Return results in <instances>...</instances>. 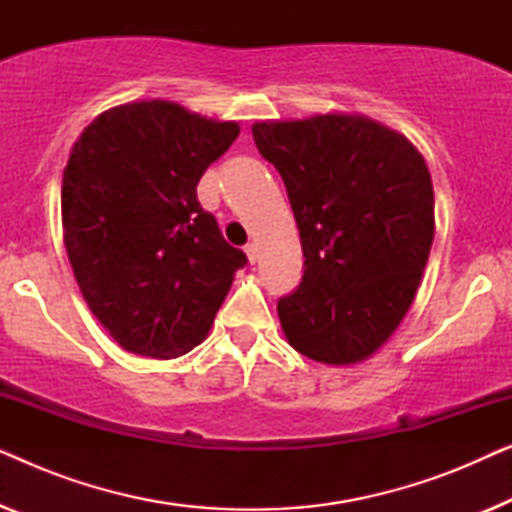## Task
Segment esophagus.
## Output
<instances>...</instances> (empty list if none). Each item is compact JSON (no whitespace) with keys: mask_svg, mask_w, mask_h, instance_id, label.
I'll return each mask as SVG.
<instances>
[{"mask_svg":"<svg viewBox=\"0 0 512 512\" xmlns=\"http://www.w3.org/2000/svg\"><path fill=\"white\" fill-rule=\"evenodd\" d=\"M244 251H247V258H249V263H256V261H258V247H256L254 242L247 244V247H244Z\"/></svg>","mask_w":512,"mask_h":512,"instance_id":"1","label":"esophagus"}]
</instances>
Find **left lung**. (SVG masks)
Listing matches in <instances>:
<instances>
[{"label":"left lung","mask_w":512,"mask_h":512,"mask_svg":"<svg viewBox=\"0 0 512 512\" xmlns=\"http://www.w3.org/2000/svg\"><path fill=\"white\" fill-rule=\"evenodd\" d=\"M282 174L303 244V282L277 303L289 345L326 366L373 356L408 314L436 233L426 160L361 114L251 125Z\"/></svg>","instance_id":"1"}]
</instances>
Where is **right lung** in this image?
Returning a JSON list of instances; mask_svg holds the SVG:
<instances>
[{"label":"right lung","instance_id":"right-lung-1","mask_svg":"<svg viewBox=\"0 0 512 512\" xmlns=\"http://www.w3.org/2000/svg\"><path fill=\"white\" fill-rule=\"evenodd\" d=\"M240 123L177 102L102 111L62 174V240L90 312L125 352L177 359L207 338L247 256L198 202Z\"/></svg>","mask_w":512,"mask_h":512}]
</instances>
